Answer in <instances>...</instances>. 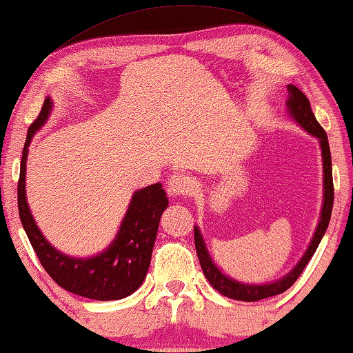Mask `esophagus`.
Listing matches in <instances>:
<instances>
[{
  "label": "esophagus",
  "instance_id": "34e87169",
  "mask_svg": "<svg viewBox=\"0 0 353 353\" xmlns=\"http://www.w3.org/2000/svg\"><path fill=\"white\" fill-rule=\"evenodd\" d=\"M167 191L170 196H188L192 191V183L189 180V176L183 175V173H173L168 178Z\"/></svg>",
  "mask_w": 353,
  "mask_h": 353
}]
</instances>
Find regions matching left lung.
I'll return each instance as SVG.
<instances>
[{"label":"left lung","mask_w":353,"mask_h":353,"mask_svg":"<svg viewBox=\"0 0 353 353\" xmlns=\"http://www.w3.org/2000/svg\"><path fill=\"white\" fill-rule=\"evenodd\" d=\"M288 90V111L293 119L298 122V124L303 127L304 130H307L310 135H314L320 141L321 148V157H323V205H321V213H320V221L319 226L315 229V234L312 240H310L309 248L305 250L304 256L301 258V261L294 265V269H291L285 277L279 279L277 282L274 283H265V285H248L237 282V280L229 279L226 274H223L221 270L216 268V264L212 261L210 253L203 243L202 234L199 231L197 226H194V242H196V252L199 256V263H201V268L205 274L208 282H210L212 287L221 293L223 296L231 299L237 301H247V303H252V301H259L264 298H270V296L280 294L283 291H287L291 285H293L310 258L314 256L316 247H319L321 237L326 231L330 224L331 218V210H333V201H334V186H333V170H331V152H330V145H328V137H326V132L323 127L319 124V121L315 119L312 113V108H310L309 99L305 97L303 92L298 88H294L293 84L287 85Z\"/></svg>","instance_id":"1"}]
</instances>
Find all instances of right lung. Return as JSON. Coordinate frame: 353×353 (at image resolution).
I'll list each match as a JSON object with an SVG mask.
<instances>
[{
    "label": "right lung",
    "mask_w": 353,
    "mask_h": 353,
    "mask_svg": "<svg viewBox=\"0 0 353 353\" xmlns=\"http://www.w3.org/2000/svg\"><path fill=\"white\" fill-rule=\"evenodd\" d=\"M50 110H52V101L46 99L41 113L30 125L25 140L17 185L20 221L41 265L55 283L70 293L89 299H122L139 290L146 277L161 214L168 207L165 191L161 183L137 191L132 196L119 232L105 252L92 258H71L60 253L41 234L25 196V168H27L25 164H27L28 145L37 130L48 121Z\"/></svg>",
    "instance_id": "1"
}]
</instances>
